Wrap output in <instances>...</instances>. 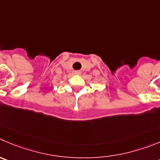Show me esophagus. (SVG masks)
<instances>
[{"label": "esophagus", "instance_id": "esophagus-1", "mask_svg": "<svg viewBox=\"0 0 160 160\" xmlns=\"http://www.w3.org/2000/svg\"><path fill=\"white\" fill-rule=\"evenodd\" d=\"M81 74V72H80V71H75V74Z\"/></svg>", "mask_w": 160, "mask_h": 160}]
</instances>
